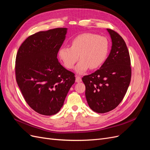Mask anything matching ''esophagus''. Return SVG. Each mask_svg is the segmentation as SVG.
<instances>
[{
    "instance_id": "esophagus-1",
    "label": "esophagus",
    "mask_w": 150,
    "mask_h": 150,
    "mask_svg": "<svg viewBox=\"0 0 150 150\" xmlns=\"http://www.w3.org/2000/svg\"><path fill=\"white\" fill-rule=\"evenodd\" d=\"M81 81H82V79H81V77H79L78 76H76V83H80V82H81Z\"/></svg>"
}]
</instances>
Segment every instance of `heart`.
Wrapping results in <instances>:
<instances>
[{
  "label": "heart",
  "mask_w": 150,
  "mask_h": 150,
  "mask_svg": "<svg viewBox=\"0 0 150 150\" xmlns=\"http://www.w3.org/2000/svg\"><path fill=\"white\" fill-rule=\"evenodd\" d=\"M110 42L106 38L93 33H83L71 40L70 47L62 46L58 51V56L68 69H72L76 63L78 74H83L91 69L100 67L108 57Z\"/></svg>",
  "instance_id": "1"
}]
</instances>
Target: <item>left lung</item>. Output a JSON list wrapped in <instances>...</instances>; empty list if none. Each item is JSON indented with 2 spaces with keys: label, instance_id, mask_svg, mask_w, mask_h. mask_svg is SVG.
<instances>
[{
  "label": "left lung",
  "instance_id": "8db88e82",
  "mask_svg": "<svg viewBox=\"0 0 150 150\" xmlns=\"http://www.w3.org/2000/svg\"><path fill=\"white\" fill-rule=\"evenodd\" d=\"M112 47L100 69L82 78L88 105L98 113L114 110L123 99L131 78V59L124 39L116 32L107 29Z\"/></svg>",
  "mask_w": 150,
  "mask_h": 150
}]
</instances>
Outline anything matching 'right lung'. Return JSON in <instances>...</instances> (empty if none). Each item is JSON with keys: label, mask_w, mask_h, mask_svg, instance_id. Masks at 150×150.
I'll return each instance as SVG.
<instances>
[{"label": "right lung", "mask_w": 150, "mask_h": 150, "mask_svg": "<svg viewBox=\"0 0 150 150\" xmlns=\"http://www.w3.org/2000/svg\"><path fill=\"white\" fill-rule=\"evenodd\" d=\"M66 28L40 31L22 42L16 59V78L28 105L40 115L60 111L74 74L59 62V49L65 40Z\"/></svg>", "instance_id": "obj_1"}]
</instances>
